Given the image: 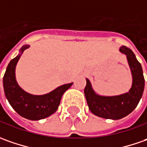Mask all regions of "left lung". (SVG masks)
<instances>
[{
    "label": "left lung",
    "instance_id": "obj_1",
    "mask_svg": "<svg viewBox=\"0 0 147 147\" xmlns=\"http://www.w3.org/2000/svg\"><path fill=\"white\" fill-rule=\"evenodd\" d=\"M119 51L126 54L133 76V84L128 93L113 97L99 96L86 79L84 95L89 110L95 115L105 119H119L130 114L138 106L144 91L145 79L141 63L128 47L122 46Z\"/></svg>",
    "mask_w": 147,
    "mask_h": 147
}]
</instances>
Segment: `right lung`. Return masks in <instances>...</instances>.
Here are the masks:
<instances>
[{
  "mask_svg": "<svg viewBox=\"0 0 147 147\" xmlns=\"http://www.w3.org/2000/svg\"><path fill=\"white\" fill-rule=\"evenodd\" d=\"M28 47L29 45H23L20 53ZM20 56L21 54H18L9 62L4 75L3 86L5 97L13 110L21 116L31 120L45 119L57 111L63 94L73 83L59 86L45 95L28 94L18 86L15 79V67Z\"/></svg>",
  "mask_w": 147,
  "mask_h": 147,
  "instance_id": "right-lung-1",
  "label": "right lung"
}]
</instances>
